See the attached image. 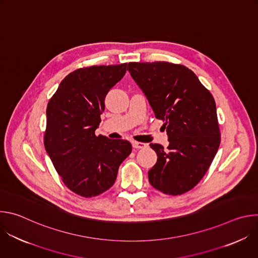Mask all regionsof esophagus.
<instances>
[{
	"mask_svg": "<svg viewBox=\"0 0 258 258\" xmlns=\"http://www.w3.org/2000/svg\"><path fill=\"white\" fill-rule=\"evenodd\" d=\"M132 145L135 149H144L147 147V145L145 143H142V142H136V141H133L132 142Z\"/></svg>",
	"mask_w": 258,
	"mask_h": 258,
	"instance_id": "obj_1",
	"label": "esophagus"
}]
</instances>
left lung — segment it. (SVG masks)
I'll list each match as a JSON object with an SVG mask.
<instances>
[{
	"instance_id": "1",
	"label": "left lung",
	"mask_w": 258,
	"mask_h": 258,
	"mask_svg": "<svg viewBox=\"0 0 258 258\" xmlns=\"http://www.w3.org/2000/svg\"><path fill=\"white\" fill-rule=\"evenodd\" d=\"M128 67L168 136L166 149L150 144L157 162L148 171L149 181L164 194L181 195L202 179L218 150L215 101L195 73L181 64L130 62Z\"/></svg>"
}]
</instances>
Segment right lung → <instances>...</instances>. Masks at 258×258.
Masks as SVG:
<instances>
[{"mask_svg": "<svg viewBox=\"0 0 258 258\" xmlns=\"http://www.w3.org/2000/svg\"><path fill=\"white\" fill-rule=\"evenodd\" d=\"M126 70L127 63L79 68L65 77L48 103L46 151L64 185L82 197L111 188L132 152L128 141L95 135L105 97Z\"/></svg>", "mask_w": 258, "mask_h": 258, "instance_id": "add662e5", "label": "right lung"}]
</instances>
